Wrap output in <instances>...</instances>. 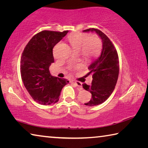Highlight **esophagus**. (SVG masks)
<instances>
[{"label":"esophagus","instance_id":"1","mask_svg":"<svg viewBox=\"0 0 148 148\" xmlns=\"http://www.w3.org/2000/svg\"><path fill=\"white\" fill-rule=\"evenodd\" d=\"M71 83L74 84L77 87H78V88H79V90H82V85L81 82H77V81H74V80H72Z\"/></svg>","mask_w":148,"mask_h":148}]
</instances>
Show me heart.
<instances>
[{
	"mask_svg": "<svg viewBox=\"0 0 148 148\" xmlns=\"http://www.w3.org/2000/svg\"><path fill=\"white\" fill-rule=\"evenodd\" d=\"M68 41L74 51H79L87 60L98 56L101 48V41L97 35L89 36L87 34L75 32L69 35Z\"/></svg>",
	"mask_w": 148,
	"mask_h": 148,
	"instance_id": "heart-1",
	"label": "heart"
}]
</instances>
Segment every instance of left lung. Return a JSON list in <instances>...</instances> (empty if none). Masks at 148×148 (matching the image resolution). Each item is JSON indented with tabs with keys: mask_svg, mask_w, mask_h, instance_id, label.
Listing matches in <instances>:
<instances>
[{
	"mask_svg": "<svg viewBox=\"0 0 148 148\" xmlns=\"http://www.w3.org/2000/svg\"><path fill=\"white\" fill-rule=\"evenodd\" d=\"M95 32L102 40V48L98 58L90 64L89 72L92 81L89 86L84 84V89L91 93V99L84 104L94 106L106 101L114 91L118 78L119 71V57L116 47L106 34L99 29L91 28L83 32Z\"/></svg>",
	"mask_w": 148,
	"mask_h": 148,
	"instance_id": "obj_1",
	"label": "left lung"
}]
</instances>
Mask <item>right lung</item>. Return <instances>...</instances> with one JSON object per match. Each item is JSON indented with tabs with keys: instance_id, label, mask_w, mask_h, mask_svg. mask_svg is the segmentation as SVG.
<instances>
[{
	"instance_id": "1",
	"label": "right lung",
	"mask_w": 148,
	"mask_h": 148,
	"mask_svg": "<svg viewBox=\"0 0 148 148\" xmlns=\"http://www.w3.org/2000/svg\"><path fill=\"white\" fill-rule=\"evenodd\" d=\"M68 31H43L32 37L25 47L20 62L22 81L34 101L43 105L56 103L69 81L51 76L49 67L54 62L53 48Z\"/></svg>"
}]
</instances>
